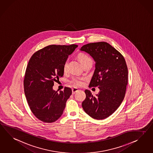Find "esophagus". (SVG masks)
I'll return each mask as SVG.
<instances>
[{"instance_id":"34e87169","label":"esophagus","mask_w":153,"mask_h":153,"mask_svg":"<svg viewBox=\"0 0 153 153\" xmlns=\"http://www.w3.org/2000/svg\"><path fill=\"white\" fill-rule=\"evenodd\" d=\"M72 94H74L76 92L79 91V89L77 88H73L72 89Z\"/></svg>"}]
</instances>
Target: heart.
I'll list each match as a JSON object with an SVG mask.
<instances>
[{"instance_id":"1","label":"heart","mask_w":153,"mask_h":153,"mask_svg":"<svg viewBox=\"0 0 153 153\" xmlns=\"http://www.w3.org/2000/svg\"><path fill=\"white\" fill-rule=\"evenodd\" d=\"M79 59L82 65L87 62L88 60L91 59L86 54L83 53L79 54ZM67 62L66 61L65 63L64 66H63V70L65 71L67 70ZM72 82L74 83L75 85H81L82 83V81H81V79H79V78H76V79H74Z\"/></svg>"}]
</instances>
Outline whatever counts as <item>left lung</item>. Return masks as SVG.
<instances>
[{
    "label": "left lung",
    "instance_id": "1",
    "mask_svg": "<svg viewBox=\"0 0 153 153\" xmlns=\"http://www.w3.org/2000/svg\"><path fill=\"white\" fill-rule=\"evenodd\" d=\"M80 51L89 54L95 62V70L89 87L98 86L93 96L86 90L82 103L84 111L91 117L102 120L112 115L124 100L128 85V70L123 55L108 43L100 42L83 45Z\"/></svg>",
    "mask_w": 153,
    "mask_h": 153
}]
</instances>
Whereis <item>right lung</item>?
<instances>
[{"label": "right lung", "instance_id": "add662e5", "mask_svg": "<svg viewBox=\"0 0 153 153\" xmlns=\"http://www.w3.org/2000/svg\"><path fill=\"white\" fill-rule=\"evenodd\" d=\"M77 47L48 45L34 53L29 59L24 79L25 95L33 114L44 123L58 120L72 94L69 87L58 93L53 86L54 82L63 76L64 64Z\"/></svg>", "mask_w": 153, "mask_h": 153}]
</instances>
